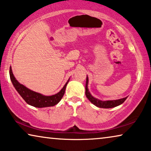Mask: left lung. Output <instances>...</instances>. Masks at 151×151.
I'll return each mask as SVG.
<instances>
[{
	"mask_svg": "<svg viewBox=\"0 0 151 151\" xmlns=\"http://www.w3.org/2000/svg\"><path fill=\"white\" fill-rule=\"evenodd\" d=\"M88 76H86V92H85V94H86V97L88 98L89 101H90L92 104L95 105L98 108H114V107H116L119 105L123 104V103L125 101L127 97L123 98V99H116V100H110V101H101V100L96 99V98L93 97V96L91 95V94L89 92L88 89Z\"/></svg>",
	"mask_w": 151,
	"mask_h": 151,
	"instance_id": "8db88e82",
	"label": "left lung"
}]
</instances>
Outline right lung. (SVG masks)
<instances>
[{"label":"right lung","instance_id":"obj_1","mask_svg":"<svg viewBox=\"0 0 151 151\" xmlns=\"http://www.w3.org/2000/svg\"><path fill=\"white\" fill-rule=\"evenodd\" d=\"M9 75L10 79L13 85H14L15 88L18 92L21 97L23 98V99L28 104L32 106L36 107V108H45V107L54 106L57 104L62 99L63 95H64L67 84L69 81V79L67 80L63 88L58 93L52 96H45L41 95L40 93L30 90V89H28L24 85L21 84L20 83L17 82V80L14 77V74H13L11 67L9 69Z\"/></svg>","mask_w":151,"mask_h":151}]
</instances>
